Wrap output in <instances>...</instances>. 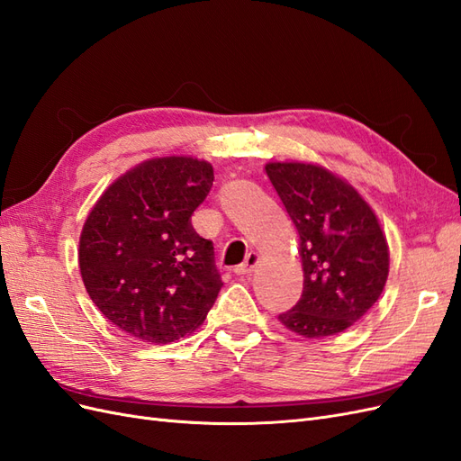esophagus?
<instances>
[{
	"label": "esophagus",
	"mask_w": 461,
	"mask_h": 461,
	"mask_svg": "<svg viewBox=\"0 0 461 461\" xmlns=\"http://www.w3.org/2000/svg\"><path fill=\"white\" fill-rule=\"evenodd\" d=\"M258 263H259V256H258L256 252H249V254H248V258H246V261L240 265V267H236V269H234V273L239 275V276L252 275V273H254V269L258 267Z\"/></svg>",
	"instance_id": "obj_1"
}]
</instances>
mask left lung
Here are the masks:
<instances>
[{"label": "left lung", "mask_w": 461, "mask_h": 461, "mask_svg": "<svg viewBox=\"0 0 461 461\" xmlns=\"http://www.w3.org/2000/svg\"><path fill=\"white\" fill-rule=\"evenodd\" d=\"M298 230L303 292L278 321L303 339L344 332L383 294L390 254L373 207L346 178L308 161L265 163Z\"/></svg>", "instance_id": "left-lung-1"}]
</instances>
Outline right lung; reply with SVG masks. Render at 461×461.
<instances>
[{
  "label": "right lung",
  "instance_id": "add662e5",
  "mask_svg": "<svg viewBox=\"0 0 461 461\" xmlns=\"http://www.w3.org/2000/svg\"><path fill=\"white\" fill-rule=\"evenodd\" d=\"M213 185V167L190 156L138 163L111 183L82 225L78 267L111 323L149 344L196 330L221 290L213 246L190 217Z\"/></svg>",
  "mask_w": 461,
  "mask_h": 461
}]
</instances>
